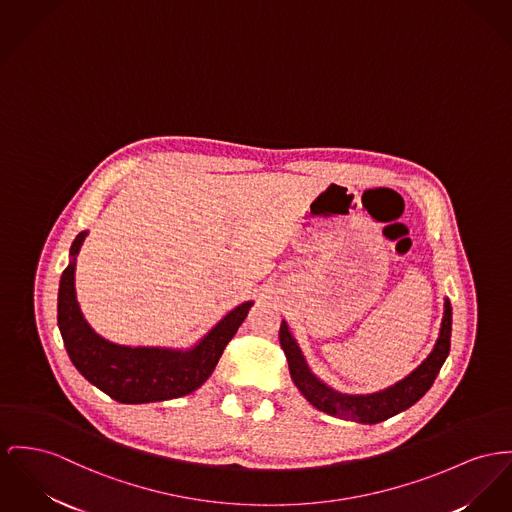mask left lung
<instances>
[{
  "label": "left lung",
  "instance_id": "8db88e82",
  "mask_svg": "<svg viewBox=\"0 0 512 512\" xmlns=\"http://www.w3.org/2000/svg\"><path fill=\"white\" fill-rule=\"evenodd\" d=\"M450 332H452V307H450V301L446 299L441 334H439V340L435 343L433 351L429 353V357L404 380L396 382L394 386H390L386 390L367 394V396L341 394L312 375L285 320L281 322V328H279V343L285 351V357L289 363V373H291L295 386L301 390V394L314 408L320 409L324 413H330L334 417H340V419L373 425V423H380L404 409L411 408L433 386L435 378L439 375V371L448 357V351H450Z\"/></svg>",
  "mask_w": 512,
  "mask_h": 512
}]
</instances>
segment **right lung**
Returning a JSON list of instances; mask_svg holds the SVG:
<instances>
[{
  "label": "right lung",
  "instance_id": "right-lung-1",
  "mask_svg": "<svg viewBox=\"0 0 512 512\" xmlns=\"http://www.w3.org/2000/svg\"><path fill=\"white\" fill-rule=\"evenodd\" d=\"M87 237L79 233L69 250L71 262L58 291V326L75 369L112 400L122 404L163 402L198 390L211 376L227 343L233 340L252 303L231 310L204 340L188 351L128 347L104 340L83 318L75 299V256Z\"/></svg>",
  "mask_w": 512,
  "mask_h": 512
}]
</instances>
